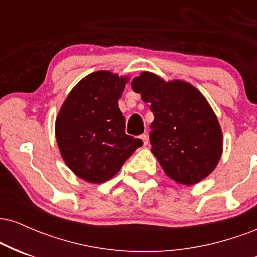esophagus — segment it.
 Segmentation results:
<instances>
[{
    "label": "esophagus",
    "mask_w": 257,
    "mask_h": 257,
    "mask_svg": "<svg viewBox=\"0 0 257 257\" xmlns=\"http://www.w3.org/2000/svg\"><path fill=\"white\" fill-rule=\"evenodd\" d=\"M140 139L143 140L144 145H147V143H149V138H147V134H141Z\"/></svg>",
    "instance_id": "1"
}]
</instances>
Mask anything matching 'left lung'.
I'll use <instances>...</instances> for the list:
<instances>
[{
	"mask_svg": "<svg viewBox=\"0 0 257 257\" xmlns=\"http://www.w3.org/2000/svg\"><path fill=\"white\" fill-rule=\"evenodd\" d=\"M132 89L150 102L151 151L164 173L186 186L206 178L222 153V132L204 96L190 83L150 72L133 79Z\"/></svg>",
	"mask_w": 257,
	"mask_h": 257,
	"instance_id": "obj_1",
	"label": "left lung"
}]
</instances>
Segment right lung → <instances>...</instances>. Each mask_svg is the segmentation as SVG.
I'll list each match as a JSON object with an SVG mask.
<instances>
[{
    "mask_svg": "<svg viewBox=\"0 0 257 257\" xmlns=\"http://www.w3.org/2000/svg\"><path fill=\"white\" fill-rule=\"evenodd\" d=\"M128 78L98 71L82 79L69 94L55 123V137L65 163L78 178L101 184L119 172L143 145L125 133L118 100Z\"/></svg>",
    "mask_w": 257,
    "mask_h": 257,
    "instance_id": "right-lung-1",
    "label": "right lung"
}]
</instances>
